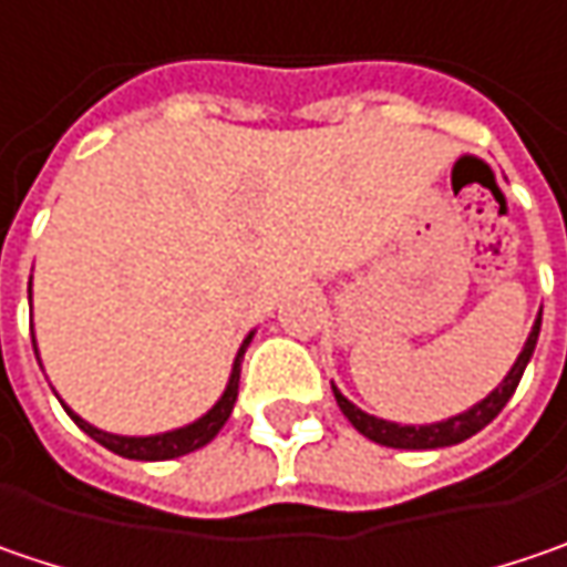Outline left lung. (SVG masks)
<instances>
[{"mask_svg": "<svg viewBox=\"0 0 567 567\" xmlns=\"http://www.w3.org/2000/svg\"><path fill=\"white\" fill-rule=\"evenodd\" d=\"M539 323H543V317H536V323H533V332H529L527 346H524V352L517 355L514 361V368L507 371V378L482 403L470 409V412H463V415H454V419H447V422H437V425H396V422H383V419H374V415H368V412H361L358 406H352L336 386H332V393H336V403L339 409L346 412V419L355 425L364 437H371L374 444H383V447H400V451H434V447H451V444H460V441H466V437H473L476 431H482L502 409L507 406V400L514 396V390H517V383L524 378V368H527L529 355H533V349H536V339H539Z\"/></svg>", "mask_w": 567, "mask_h": 567, "instance_id": "left-lung-1", "label": "left lung"}]
</instances>
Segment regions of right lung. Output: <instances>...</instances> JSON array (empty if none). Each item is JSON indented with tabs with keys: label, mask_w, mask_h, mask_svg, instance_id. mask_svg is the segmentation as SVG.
<instances>
[{
	"label": "right lung",
	"mask_w": 567,
	"mask_h": 567,
	"mask_svg": "<svg viewBox=\"0 0 567 567\" xmlns=\"http://www.w3.org/2000/svg\"><path fill=\"white\" fill-rule=\"evenodd\" d=\"M31 342H34V336H31ZM247 346H250V336L244 339V346H240V352H237L235 368H231V381H228V390L221 393V400H218L199 422H193V425H186V429L167 431V434H152V437H120V434H107V431H97L94 425H87L85 419H79L72 409H65V412H69L72 422L85 431V434H91L97 444H104L113 454L130 456V460H174V456H184L189 454V451H199V447H206L212 437L221 431V425L228 422V415H231V409H235L237 383H240V358L247 352ZM34 352H38V349H34Z\"/></svg>",
	"instance_id": "obj_1"
}]
</instances>
